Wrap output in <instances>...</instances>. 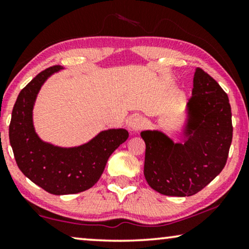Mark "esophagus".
<instances>
[{"label":"esophagus","instance_id":"34e87169","mask_svg":"<svg viewBox=\"0 0 249 249\" xmlns=\"http://www.w3.org/2000/svg\"><path fill=\"white\" fill-rule=\"evenodd\" d=\"M129 128H130L131 131L134 132H137L142 129V127L145 125V120L144 118L141 117V115H135V117H132L130 119V121H129Z\"/></svg>","mask_w":249,"mask_h":249}]
</instances>
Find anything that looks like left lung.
<instances>
[{
  "label": "left lung",
  "instance_id": "obj_1",
  "mask_svg": "<svg viewBox=\"0 0 249 249\" xmlns=\"http://www.w3.org/2000/svg\"><path fill=\"white\" fill-rule=\"evenodd\" d=\"M187 112L183 142H173L158 130L141 132L145 179L162 195H195L222 171L229 155L233 130L229 98L200 68L194 74Z\"/></svg>",
  "mask_w": 249,
  "mask_h": 249
}]
</instances>
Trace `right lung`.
Masks as SVG:
<instances>
[{
	"label": "right lung",
	"instance_id": "right-lung-1",
	"mask_svg": "<svg viewBox=\"0 0 249 249\" xmlns=\"http://www.w3.org/2000/svg\"><path fill=\"white\" fill-rule=\"evenodd\" d=\"M60 66L39 72L20 91L9 127L10 144L19 169L27 178L53 195L89 189L101 178L112 153L128 138L125 129H108L78 147L63 148L44 142L33 124L36 96L47 78Z\"/></svg>",
	"mask_w": 249,
	"mask_h": 249
}]
</instances>
